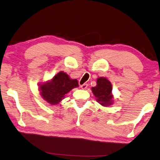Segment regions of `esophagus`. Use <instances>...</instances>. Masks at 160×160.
I'll list each match as a JSON object with an SVG mask.
<instances>
[{
  "label": "esophagus",
  "instance_id": "obj_1",
  "mask_svg": "<svg viewBox=\"0 0 160 160\" xmlns=\"http://www.w3.org/2000/svg\"><path fill=\"white\" fill-rule=\"evenodd\" d=\"M87 87H88L87 83H83V84L81 85V88H82V89H86V88H87Z\"/></svg>",
  "mask_w": 160,
  "mask_h": 160
}]
</instances>
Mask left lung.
Instances as JSON below:
<instances>
[{"label": "left lung", "instance_id": "obj_1", "mask_svg": "<svg viewBox=\"0 0 160 160\" xmlns=\"http://www.w3.org/2000/svg\"><path fill=\"white\" fill-rule=\"evenodd\" d=\"M92 92L97 101L104 107L112 104L113 95L112 94V86L111 82L104 77L97 78V86L92 88Z\"/></svg>", "mask_w": 160, "mask_h": 160}]
</instances>
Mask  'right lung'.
<instances>
[{
  "label": "right lung",
  "mask_w": 160,
  "mask_h": 160,
  "mask_svg": "<svg viewBox=\"0 0 160 160\" xmlns=\"http://www.w3.org/2000/svg\"><path fill=\"white\" fill-rule=\"evenodd\" d=\"M78 87L77 79H72L67 73L60 72L51 81L41 84L39 91L44 100L51 105H56L64 99L65 95L72 88Z\"/></svg>",
  "instance_id": "add662e5"
}]
</instances>
